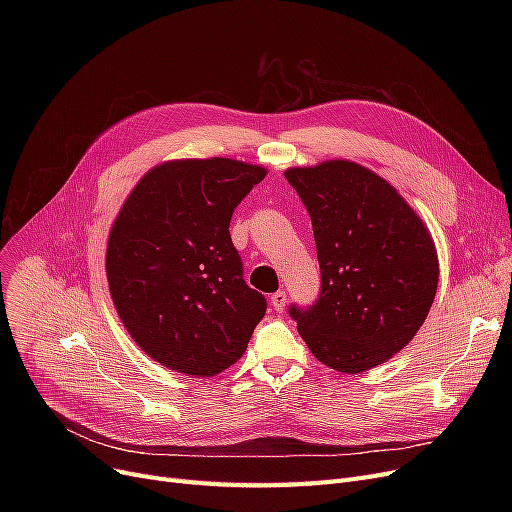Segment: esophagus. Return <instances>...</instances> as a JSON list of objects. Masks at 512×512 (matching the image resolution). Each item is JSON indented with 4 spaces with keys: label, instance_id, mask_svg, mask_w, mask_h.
<instances>
[{
    "label": "esophagus",
    "instance_id": "obj_1",
    "mask_svg": "<svg viewBox=\"0 0 512 512\" xmlns=\"http://www.w3.org/2000/svg\"><path fill=\"white\" fill-rule=\"evenodd\" d=\"M286 301H288V299H286V292H284V290H278L276 294H272V305H274L276 311L282 313L284 307H286Z\"/></svg>",
    "mask_w": 512,
    "mask_h": 512
}]
</instances>
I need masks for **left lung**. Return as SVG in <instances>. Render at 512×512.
Returning <instances> with one entry per match:
<instances>
[{"label":"left lung","mask_w":512,"mask_h":512,"mask_svg":"<svg viewBox=\"0 0 512 512\" xmlns=\"http://www.w3.org/2000/svg\"><path fill=\"white\" fill-rule=\"evenodd\" d=\"M284 176L309 211L321 274L317 301L288 307L301 338L336 371L388 361L434 303L440 270L432 236L394 186L353 161Z\"/></svg>","instance_id":"1"}]
</instances>
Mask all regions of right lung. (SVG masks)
<instances>
[{
	"label": "right lung",
	"mask_w": 512,
	"mask_h": 512,
	"mask_svg": "<svg viewBox=\"0 0 512 512\" xmlns=\"http://www.w3.org/2000/svg\"><path fill=\"white\" fill-rule=\"evenodd\" d=\"M259 166L182 159L147 172L107 240L105 270L126 330L157 363L209 375L234 365L267 301L245 282L230 220Z\"/></svg>",
	"instance_id": "add662e5"
}]
</instances>
